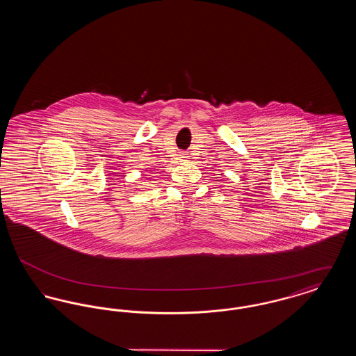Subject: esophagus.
<instances>
[{
  "label": "esophagus",
  "mask_w": 356,
  "mask_h": 356,
  "mask_svg": "<svg viewBox=\"0 0 356 356\" xmlns=\"http://www.w3.org/2000/svg\"><path fill=\"white\" fill-rule=\"evenodd\" d=\"M180 159H186V154H180Z\"/></svg>",
  "instance_id": "1"
}]
</instances>
